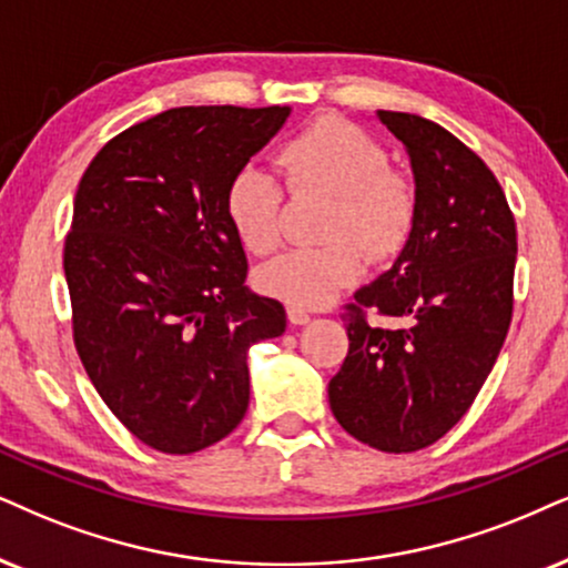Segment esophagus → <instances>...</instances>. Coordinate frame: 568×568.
<instances>
[{
    "instance_id": "34e87169",
    "label": "esophagus",
    "mask_w": 568,
    "mask_h": 568,
    "mask_svg": "<svg viewBox=\"0 0 568 568\" xmlns=\"http://www.w3.org/2000/svg\"><path fill=\"white\" fill-rule=\"evenodd\" d=\"M288 320H291V325H306V322L312 320V314L301 306H288Z\"/></svg>"
}]
</instances>
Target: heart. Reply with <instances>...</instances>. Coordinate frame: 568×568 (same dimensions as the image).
Returning <instances> with one entry per match:
<instances>
[{
	"label": "heart",
	"mask_w": 568,
	"mask_h": 568,
	"mask_svg": "<svg viewBox=\"0 0 568 568\" xmlns=\"http://www.w3.org/2000/svg\"><path fill=\"white\" fill-rule=\"evenodd\" d=\"M291 193L333 196L325 220V246L293 248L256 272V285L291 306H325L362 275V251L383 262L396 256L416 220V189L362 128L346 120H320L293 135L277 152ZM283 189L275 175L243 164L225 189V214L251 254L280 246ZM357 242L354 244L353 241Z\"/></svg>",
	"instance_id": "obj_1"
}]
</instances>
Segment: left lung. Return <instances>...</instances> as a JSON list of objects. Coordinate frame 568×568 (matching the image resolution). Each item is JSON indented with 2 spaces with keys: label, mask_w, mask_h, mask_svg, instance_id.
Segmentation results:
<instances>
[{
  "label": "left lung",
  "mask_w": 568,
  "mask_h": 568,
  "mask_svg": "<svg viewBox=\"0 0 568 568\" xmlns=\"http://www.w3.org/2000/svg\"><path fill=\"white\" fill-rule=\"evenodd\" d=\"M406 146L416 220L404 251L346 306L348 354L329 379L335 419L356 440L412 454L475 404L514 312L516 222L490 168L433 120L377 112ZM393 318L366 322V308Z\"/></svg>",
  "instance_id": "1"
}]
</instances>
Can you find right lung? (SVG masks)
I'll return each mask as SVG.
<instances>
[{
  "mask_svg": "<svg viewBox=\"0 0 568 568\" xmlns=\"http://www.w3.org/2000/svg\"><path fill=\"white\" fill-rule=\"evenodd\" d=\"M288 114L175 106L106 141L78 185L64 239L78 356L110 412L162 454L231 435L248 408V348L285 333L283 304L243 285L225 189Z\"/></svg>",
  "mask_w": 568,
  "mask_h": 568,
  "instance_id": "1",
  "label": "right lung"
}]
</instances>
